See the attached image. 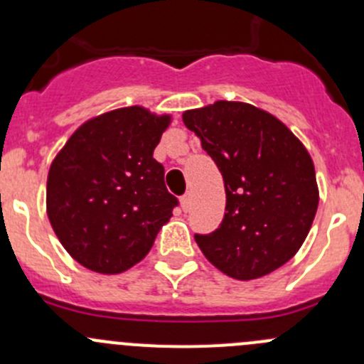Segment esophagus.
Segmentation results:
<instances>
[{"instance_id": "1", "label": "esophagus", "mask_w": 364, "mask_h": 364, "mask_svg": "<svg viewBox=\"0 0 364 364\" xmlns=\"http://www.w3.org/2000/svg\"><path fill=\"white\" fill-rule=\"evenodd\" d=\"M181 208L185 213L190 211V208H192V196H190V193H185V196L181 197Z\"/></svg>"}]
</instances>
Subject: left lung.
Wrapping results in <instances>:
<instances>
[{"label":"left lung","instance_id":"left-lung-1","mask_svg":"<svg viewBox=\"0 0 364 364\" xmlns=\"http://www.w3.org/2000/svg\"><path fill=\"white\" fill-rule=\"evenodd\" d=\"M225 185V215L196 234L205 259L227 277L255 280L291 260L318 205L315 167L303 142L273 114L218 100L183 112Z\"/></svg>","mask_w":364,"mask_h":364}]
</instances>
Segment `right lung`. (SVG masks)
<instances>
[{"mask_svg":"<svg viewBox=\"0 0 364 364\" xmlns=\"http://www.w3.org/2000/svg\"><path fill=\"white\" fill-rule=\"evenodd\" d=\"M168 114L132 105L80 124L47 176V216L58 240L87 269L117 274L151 250L178 199L153 159Z\"/></svg>","mask_w":364,"mask_h":364,"instance_id":"1","label":"right lung"}]
</instances>
